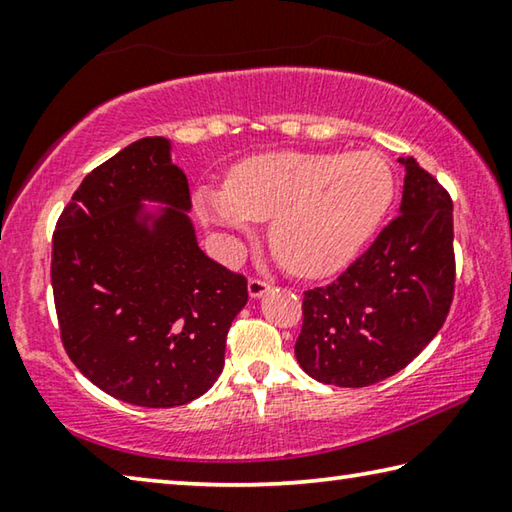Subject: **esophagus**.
I'll return each mask as SVG.
<instances>
[{
    "label": "esophagus",
    "mask_w": 512,
    "mask_h": 512,
    "mask_svg": "<svg viewBox=\"0 0 512 512\" xmlns=\"http://www.w3.org/2000/svg\"><path fill=\"white\" fill-rule=\"evenodd\" d=\"M271 291V282L262 280V277H250L248 280V293L250 298H262L264 293Z\"/></svg>",
    "instance_id": "esophagus-1"
}]
</instances>
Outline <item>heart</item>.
Here are the masks:
<instances>
[{
    "label": "heart",
    "mask_w": 512,
    "mask_h": 512,
    "mask_svg": "<svg viewBox=\"0 0 512 512\" xmlns=\"http://www.w3.org/2000/svg\"><path fill=\"white\" fill-rule=\"evenodd\" d=\"M391 167L375 153L253 155L225 176L223 192L201 189L205 221L246 230L271 221V250L289 273L323 277L357 255L393 198Z\"/></svg>",
    "instance_id": "obj_1"
}]
</instances>
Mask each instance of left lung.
I'll return each instance as SVG.
<instances>
[{"instance_id":"left-lung-1","label":"left lung","mask_w":512,"mask_h":512,"mask_svg":"<svg viewBox=\"0 0 512 512\" xmlns=\"http://www.w3.org/2000/svg\"><path fill=\"white\" fill-rule=\"evenodd\" d=\"M400 214L327 287L302 298L296 359L323 384L363 388L409 366L454 300V205L413 158Z\"/></svg>"}]
</instances>
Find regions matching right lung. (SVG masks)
Wrapping results in <instances>:
<instances>
[{"label": "right lung", "instance_id": "add662e5", "mask_svg": "<svg viewBox=\"0 0 512 512\" xmlns=\"http://www.w3.org/2000/svg\"><path fill=\"white\" fill-rule=\"evenodd\" d=\"M142 197L174 205L153 231L134 219ZM189 207L169 142L144 137L92 169L56 221L60 341L121 402L171 409L201 397L221 375L228 329L248 302L246 275L198 248Z\"/></svg>", "mask_w": 512, "mask_h": 512}]
</instances>
